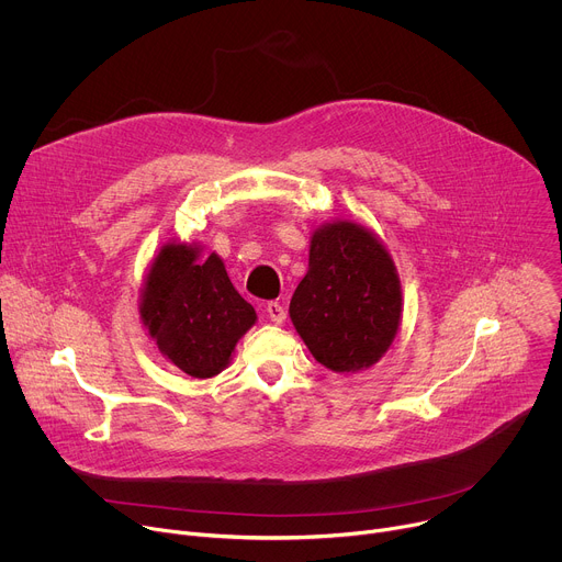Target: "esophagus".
<instances>
[{
	"label": "esophagus",
	"mask_w": 562,
	"mask_h": 562,
	"mask_svg": "<svg viewBox=\"0 0 562 562\" xmlns=\"http://www.w3.org/2000/svg\"><path fill=\"white\" fill-rule=\"evenodd\" d=\"M267 317L271 319V323L282 325L284 319H286V311H284V306L280 302H267Z\"/></svg>",
	"instance_id": "obj_1"
}]
</instances>
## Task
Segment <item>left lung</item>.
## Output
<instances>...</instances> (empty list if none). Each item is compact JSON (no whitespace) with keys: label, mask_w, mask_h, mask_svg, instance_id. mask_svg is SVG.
I'll list each match as a JSON object with an SVG mask.
<instances>
[{"label":"left lung","mask_w":562,"mask_h":562,"mask_svg":"<svg viewBox=\"0 0 562 562\" xmlns=\"http://www.w3.org/2000/svg\"><path fill=\"white\" fill-rule=\"evenodd\" d=\"M289 313L319 364L336 373L369 369L391 347L403 315L389 251L369 228L349 220L315 228L308 271Z\"/></svg>","instance_id":"8db88e82"}]
</instances>
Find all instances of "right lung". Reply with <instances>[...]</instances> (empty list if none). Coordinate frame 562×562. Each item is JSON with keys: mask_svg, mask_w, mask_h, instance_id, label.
<instances>
[{"mask_svg": "<svg viewBox=\"0 0 562 562\" xmlns=\"http://www.w3.org/2000/svg\"><path fill=\"white\" fill-rule=\"evenodd\" d=\"M139 300L142 325L159 353L193 378L217 375L258 319L231 284L222 258H204L198 245L159 249Z\"/></svg>", "mask_w": 562, "mask_h": 562, "instance_id": "obj_1", "label": "right lung"}]
</instances>
